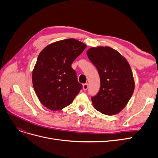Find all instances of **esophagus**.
I'll return each instance as SVG.
<instances>
[{"label":"esophagus","instance_id":"esophagus-1","mask_svg":"<svg viewBox=\"0 0 158 158\" xmlns=\"http://www.w3.org/2000/svg\"><path fill=\"white\" fill-rule=\"evenodd\" d=\"M88 87H89V85H88V84H85L83 85V89L84 90L86 91L87 89H88Z\"/></svg>","mask_w":158,"mask_h":158}]
</instances>
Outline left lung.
<instances>
[{"label":"left lung","instance_id":"8db88e82","mask_svg":"<svg viewBox=\"0 0 158 158\" xmlns=\"http://www.w3.org/2000/svg\"><path fill=\"white\" fill-rule=\"evenodd\" d=\"M87 55L97 67L100 80L98 93L91 97L94 108L107 115L117 114L127 106L135 88L128 62L109 47H92Z\"/></svg>","mask_w":158,"mask_h":158}]
</instances>
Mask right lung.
<instances>
[{"mask_svg": "<svg viewBox=\"0 0 158 158\" xmlns=\"http://www.w3.org/2000/svg\"><path fill=\"white\" fill-rule=\"evenodd\" d=\"M86 47L75 39H67L48 45L39 54L32 83L41 103L48 109L65 108L82 89L71 65Z\"/></svg>", "mask_w": 158, "mask_h": 158, "instance_id": "obj_1", "label": "right lung"}]
</instances>
